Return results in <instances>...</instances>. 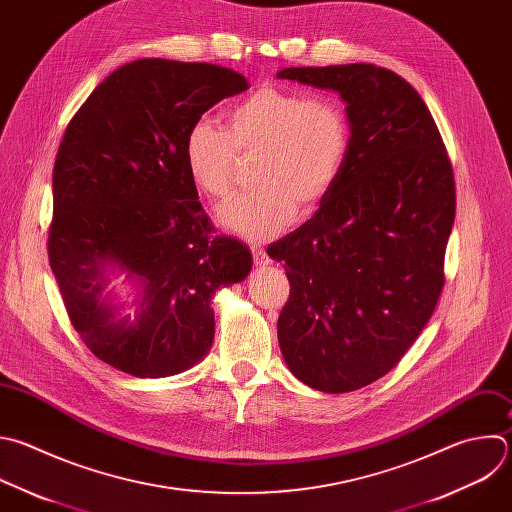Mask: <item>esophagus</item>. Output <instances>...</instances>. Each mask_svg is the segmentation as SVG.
<instances>
[{
	"label": "esophagus",
	"mask_w": 512,
	"mask_h": 512,
	"mask_svg": "<svg viewBox=\"0 0 512 512\" xmlns=\"http://www.w3.org/2000/svg\"><path fill=\"white\" fill-rule=\"evenodd\" d=\"M251 253H253V263L257 265V267H261V265H269V255L265 253V249H261V247H251Z\"/></svg>",
	"instance_id": "obj_1"
}]
</instances>
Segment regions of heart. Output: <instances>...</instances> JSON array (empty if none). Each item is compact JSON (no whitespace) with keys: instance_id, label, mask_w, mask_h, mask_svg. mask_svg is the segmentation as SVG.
Instances as JSON below:
<instances>
[{"instance_id":"1","label":"heart","mask_w":512,"mask_h":512,"mask_svg":"<svg viewBox=\"0 0 512 512\" xmlns=\"http://www.w3.org/2000/svg\"><path fill=\"white\" fill-rule=\"evenodd\" d=\"M352 126L342 100L265 84L237 100L225 128L197 120L183 144L193 187L225 201L241 162L255 160L257 189L219 213L221 223L251 241H265L291 225L297 211L313 215L335 189L350 154Z\"/></svg>"}]
</instances>
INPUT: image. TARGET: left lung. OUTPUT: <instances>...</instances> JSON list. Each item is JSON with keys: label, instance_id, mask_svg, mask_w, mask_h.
Segmentation results:
<instances>
[{"label": "left lung", "instance_id": "obj_1", "mask_svg": "<svg viewBox=\"0 0 512 512\" xmlns=\"http://www.w3.org/2000/svg\"><path fill=\"white\" fill-rule=\"evenodd\" d=\"M348 104L350 154L335 189L267 249L285 261L277 321L297 380L327 394L386 376L432 317L446 275L456 187L438 126L412 84L374 64L285 68Z\"/></svg>", "mask_w": 512, "mask_h": 512}]
</instances>
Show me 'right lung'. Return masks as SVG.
Here are the masks:
<instances>
[{
  "label": "right lung",
  "mask_w": 512,
  "mask_h": 512,
  "mask_svg": "<svg viewBox=\"0 0 512 512\" xmlns=\"http://www.w3.org/2000/svg\"><path fill=\"white\" fill-rule=\"evenodd\" d=\"M247 78L207 62L144 58L114 70L72 116L54 164L48 257L84 346L136 378L207 356L213 293L251 271L249 247L217 235L187 177L191 124ZM141 283L134 322L99 299L103 265Z\"/></svg>",
  "instance_id": "1"
}]
</instances>
